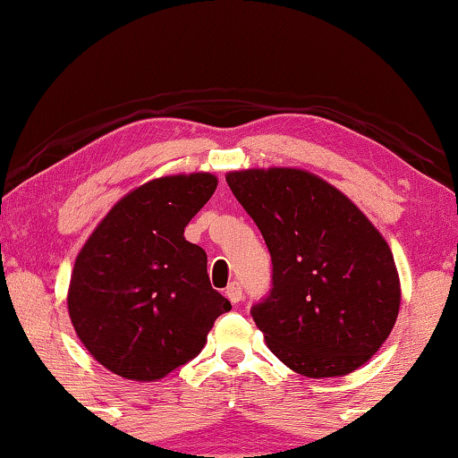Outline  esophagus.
<instances>
[{"label": "esophagus", "mask_w": 458, "mask_h": 458, "mask_svg": "<svg viewBox=\"0 0 458 458\" xmlns=\"http://www.w3.org/2000/svg\"><path fill=\"white\" fill-rule=\"evenodd\" d=\"M225 296H228V301L234 302V305L243 301V288H241V284H230L228 288H225Z\"/></svg>", "instance_id": "obj_1"}]
</instances>
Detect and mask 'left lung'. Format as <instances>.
<instances>
[{"instance_id": "left-lung-1", "label": "left lung", "mask_w": 458, "mask_h": 458, "mask_svg": "<svg viewBox=\"0 0 458 458\" xmlns=\"http://www.w3.org/2000/svg\"><path fill=\"white\" fill-rule=\"evenodd\" d=\"M225 181L271 251L273 288L251 307L268 350L313 379L365 365L401 305L393 251L376 225L307 170H236Z\"/></svg>"}]
</instances>
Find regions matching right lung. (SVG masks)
Returning <instances> with one entry per match:
<instances>
[{
	"label": "right lung",
	"mask_w": 458,
	"mask_h": 458,
	"mask_svg": "<svg viewBox=\"0 0 458 458\" xmlns=\"http://www.w3.org/2000/svg\"><path fill=\"white\" fill-rule=\"evenodd\" d=\"M217 187L208 173L170 174L110 208L72 271L68 311L87 352L134 382H156L200 354L228 299L211 288L207 253L185 225Z\"/></svg>",
	"instance_id": "add662e5"
}]
</instances>
